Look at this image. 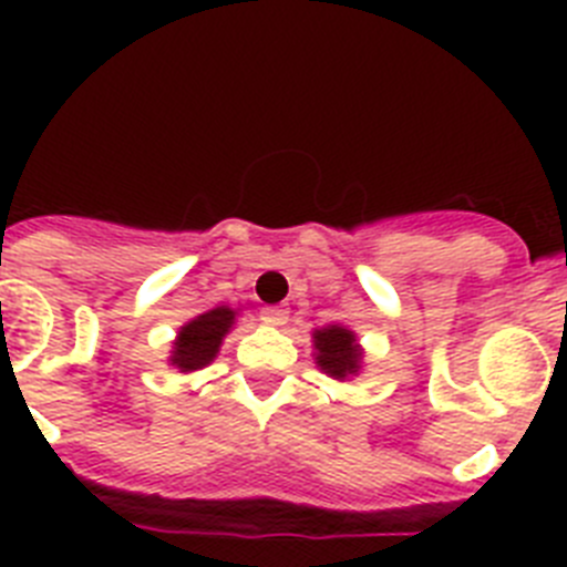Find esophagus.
Returning a JSON list of instances; mask_svg holds the SVG:
<instances>
[{"label":"esophagus","instance_id":"1","mask_svg":"<svg viewBox=\"0 0 567 567\" xmlns=\"http://www.w3.org/2000/svg\"><path fill=\"white\" fill-rule=\"evenodd\" d=\"M289 318V312L284 307H264L260 309V320L269 323V327H284Z\"/></svg>","mask_w":567,"mask_h":567}]
</instances>
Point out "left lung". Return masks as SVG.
Returning <instances> with one entry per match:
<instances>
[{"label":"left lung","instance_id":"1","mask_svg":"<svg viewBox=\"0 0 567 567\" xmlns=\"http://www.w3.org/2000/svg\"><path fill=\"white\" fill-rule=\"evenodd\" d=\"M315 349H318V365L332 378H346V374L358 372L360 352L349 329H320V332H315Z\"/></svg>","mask_w":567,"mask_h":567}]
</instances>
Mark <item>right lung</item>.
<instances>
[{
    "instance_id": "add662e5",
    "label": "right lung",
    "mask_w": 567,
    "mask_h": 567,
    "mask_svg": "<svg viewBox=\"0 0 567 567\" xmlns=\"http://www.w3.org/2000/svg\"><path fill=\"white\" fill-rule=\"evenodd\" d=\"M235 312L227 307H218L207 315H198L195 320H189L187 327L178 332L173 352V365H178L182 372H193V369H202L209 360L215 358L221 338L233 327Z\"/></svg>"
}]
</instances>
